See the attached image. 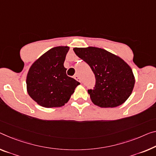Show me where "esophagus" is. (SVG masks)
I'll return each instance as SVG.
<instances>
[{
  "mask_svg": "<svg viewBox=\"0 0 156 156\" xmlns=\"http://www.w3.org/2000/svg\"><path fill=\"white\" fill-rule=\"evenodd\" d=\"M74 78H75L76 81H80V82H81V80H80V76H79L78 75H75V76H74Z\"/></svg>",
  "mask_w": 156,
  "mask_h": 156,
  "instance_id": "esophagus-1",
  "label": "esophagus"
}]
</instances>
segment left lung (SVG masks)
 I'll return each instance as SVG.
<instances>
[{"instance_id": "left-lung-1", "label": "left lung", "mask_w": 156, "mask_h": 156, "mask_svg": "<svg viewBox=\"0 0 156 156\" xmlns=\"http://www.w3.org/2000/svg\"><path fill=\"white\" fill-rule=\"evenodd\" d=\"M73 50L88 64L95 75V88L88 90L93 104L102 108H113L128 100L135 80L126 61L101 48L75 47Z\"/></svg>"}]
</instances>
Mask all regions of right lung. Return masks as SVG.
<instances>
[{"label": "right lung", "mask_w": 156, "mask_h": 156, "mask_svg": "<svg viewBox=\"0 0 156 156\" xmlns=\"http://www.w3.org/2000/svg\"><path fill=\"white\" fill-rule=\"evenodd\" d=\"M69 49L68 46L51 48L30 67L26 76V89L40 106L46 108L63 106L80 84L66 75L63 63Z\"/></svg>", "instance_id": "1"}]
</instances>
